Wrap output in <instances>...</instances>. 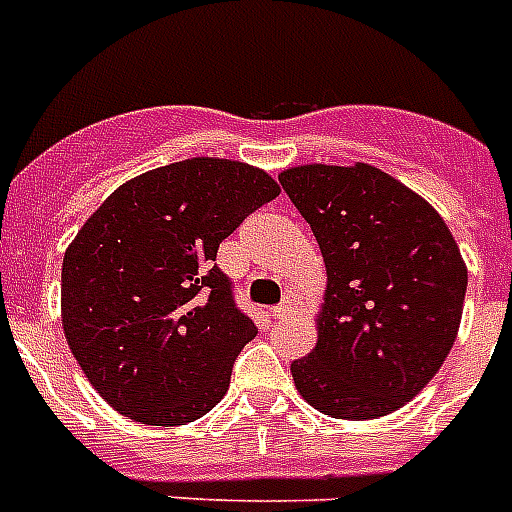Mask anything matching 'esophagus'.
Wrapping results in <instances>:
<instances>
[{
  "instance_id": "esophagus-1",
  "label": "esophagus",
  "mask_w": 512,
  "mask_h": 512,
  "mask_svg": "<svg viewBox=\"0 0 512 512\" xmlns=\"http://www.w3.org/2000/svg\"><path fill=\"white\" fill-rule=\"evenodd\" d=\"M292 310H294V299H292V297H286L284 302H281V305H278L276 310H273V315H276V318H281V321H284V318H289V315H292Z\"/></svg>"
}]
</instances>
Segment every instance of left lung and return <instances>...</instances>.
Wrapping results in <instances>:
<instances>
[{"mask_svg":"<svg viewBox=\"0 0 512 512\" xmlns=\"http://www.w3.org/2000/svg\"><path fill=\"white\" fill-rule=\"evenodd\" d=\"M326 263L318 342L292 363L297 392L331 418L400 410L450 355L468 268L434 207L368 162L278 176Z\"/></svg>","mask_w":512,"mask_h":512,"instance_id":"left-lung-1","label":"left lung"}]
</instances>
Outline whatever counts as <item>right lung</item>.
Wrapping results in <instances>:
<instances>
[{"label": "right lung", "instance_id": "obj_1", "mask_svg": "<svg viewBox=\"0 0 512 512\" xmlns=\"http://www.w3.org/2000/svg\"><path fill=\"white\" fill-rule=\"evenodd\" d=\"M278 194L255 165L191 157L126 181L83 223L62 257V331L120 415L184 426L223 400L257 328L215 255Z\"/></svg>", "mask_w": 512, "mask_h": 512}]
</instances>
